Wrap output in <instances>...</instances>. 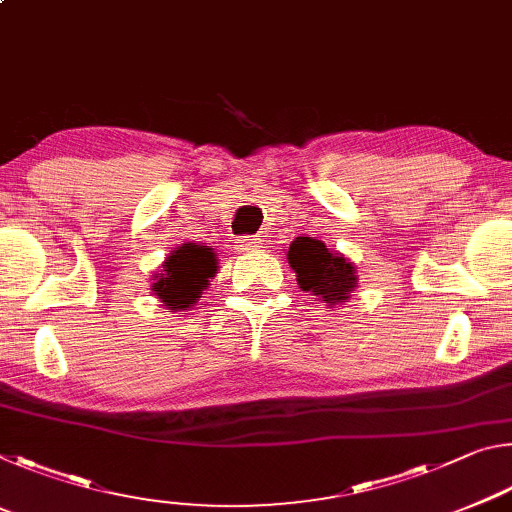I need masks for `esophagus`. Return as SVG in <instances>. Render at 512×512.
<instances>
[{
    "instance_id": "34e87169",
    "label": "esophagus",
    "mask_w": 512,
    "mask_h": 512,
    "mask_svg": "<svg viewBox=\"0 0 512 512\" xmlns=\"http://www.w3.org/2000/svg\"><path fill=\"white\" fill-rule=\"evenodd\" d=\"M239 250H246V253H253V250H259L262 248V239H259L257 235H253V237H241L239 241Z\"/></svg>"
}]
</instances>
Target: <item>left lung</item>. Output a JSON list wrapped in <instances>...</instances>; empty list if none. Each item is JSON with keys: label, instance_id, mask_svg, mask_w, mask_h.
Returning a JSON list of instances; mask_svg holds the SVG:
<instances>
[{"label": "left lung", "instance_id": "obj_1", "mask_svg": "<svg viewBox=\"0 0 512 512\" xmlns=\"http://www.w3.org/2000/svg\"><path fill=\"white\" fill-rule=\"evenodd\" d=\"M287 259L296 271L298 287L311 296L323 298L329 307L348 302L357 287V268L348 257L329 250L314 237H298L291 241Z\"/></svg>", "mask_w": 512, "mask_h": 512}]
</instances>
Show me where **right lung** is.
Instances as JSON below:
<instances>
[{"label":"right lung","instance_id":"1","mask_svg":"<svg viewBox=\"0 0 512 512\" xmlns=\"http://www.w3.org/2000/svg\"><path fill=\"white\" fill-rule=\"evenodd\" d=\"M216 273V255L210 246L183 244L164 259L162 271L155 275L153 293L171 311L196 305L203 289Z\"/></svg>","mask_w":512,"mask_h":512}]
</instances>
